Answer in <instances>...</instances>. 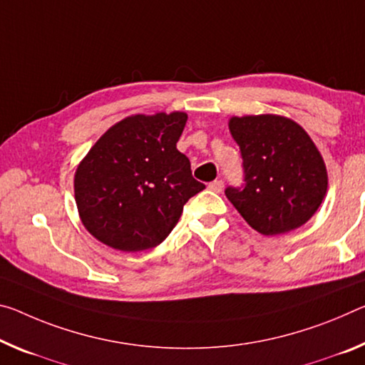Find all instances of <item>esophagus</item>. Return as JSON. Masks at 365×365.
Returning <instances> with one entry per match:
<instances>
[{
    "mask_svg": "<svg viewBox=\"0 0 365 365\" xmlns=\"http://www.w3.org/2000/svg\"><path fill=\"white\" fill-rule=\"evenodd\" d=\"M210 190H212L214 193H221L222 188H224V182L222 180H214L210 183V187H207Z\"/></svg>",
    "mask_w": 365,
    "mask_h": 365,
    "instance_id": "34e87169",
    "label": "esophagus"
}]
</instances>
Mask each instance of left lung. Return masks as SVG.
Here are the masks:
<instances>
[{"instance_id": "obj_1", "label": "left lung", "mask_w": 365, "mask_h": 365, "mask_svg": "<svg viewBox=\"0 0 365 365\" xmlns=\"http://www.w3.org/2000/svg\"><path fill=\"white\" fill-rule=\"evenodd\" d=\"M230 135L244 159L245 187L225 190L247 224L263 235L300 227L320 207L327 165L302 126L282 115L230 117Z\"/></svg>"}]
</instances>
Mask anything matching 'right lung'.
I'll return each instance as SVG.
<instances>
[{
    "mask_svg": "<svg viewBox=\"0 0 365 365\" xmlns=\"http://www.w3.org/2000/svg\"><path fill=\"white\" fill-rule=\"evenodd\" d=\"M185 112L131 115L103 133L74 173L81 222L120 252L158 247L205 188L177 149Z\"/></svg>",
    "mask_w": 365,
    "mask_h": 365,
    "instance_id": "right-lung-1",
    "label": "right lung"
}]
</instances>
